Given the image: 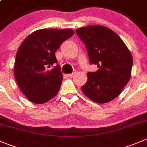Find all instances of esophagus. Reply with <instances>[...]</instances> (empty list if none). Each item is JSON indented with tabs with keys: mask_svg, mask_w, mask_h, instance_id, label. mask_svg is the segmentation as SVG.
Listing matches in <instances>:
<instances>
[{
	"mask_svg": "<svg viewBox=\"0 0 147 147\" xmlns=\"http://www.w3.org/2000/svg\"><path fill=\"white\" fill-rule=\"evenodd\" d=\"M75 73H76V72H75H75H72V73H71V74H67L66 75H67V77H69V78H72V77L73 76V75H75Z\"/></svg>",
	"mask_w": 147,
	"mask_h": 147,
	"instance_id": "esophagus-1",
	"label": "esophagus"
}]
</instances>
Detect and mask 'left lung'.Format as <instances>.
<instances>
[{"label":"left lung","instance_id":"1","mask_svg":"<svg viewBox=\"0 0 147 147\" xmlns=\"http://www.w3.org/2000/svg\"><path fill=\"white\" fill-rule=\"evenodd\" d=\"M84 42L91 64L96 72H88L87 82L81 87L91 100L105 103L116 98L131 78L133 58L124 42L111 29L99 25L76 29Z\"/></svg>","mask_w":147,"mask_h":147}]
</instances>
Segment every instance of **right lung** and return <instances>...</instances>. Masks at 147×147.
<instances>
[{
  "instance_id": "right-lung-1",
  "label": "right lung",
  "mask_w": 147,
  "mask_h": 147,
  "mask_svg": "<svg viewBox=\"0 0 147 147\" xmlns=\"http://www.w3.org/2000/svg\"><path fill=\"white\" fill-rule=\"evenodd\" d=\"M75 34L72 30L45 28L28 36L17 51L14 75L21 92L34 103L42 104L59 92L63 75L55 52Z\"/></svg>"
}]
</instances>
